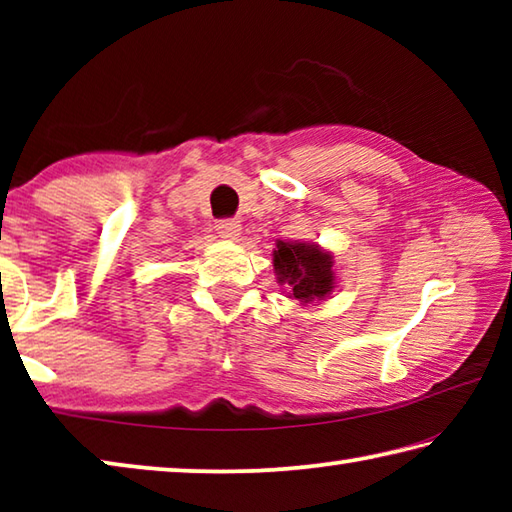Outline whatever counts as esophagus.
Masks as SVG:
<instances>
[{"label": "esophagus", "instance_id": "esophagus-1", "mask_svg": "<svg viewBox=\"0 0 512 512\" xmlns=\"http://www.w3.org/2000/svg\"><path fill=\"white\" fill-rule=\"evenodd\" d=\"M216 232H219V237H223V239L235 241L241 235V221L239 219H223L216 223Z\"/></svg>", "mask_w": 512, "mask_h": 512}]
</instances>
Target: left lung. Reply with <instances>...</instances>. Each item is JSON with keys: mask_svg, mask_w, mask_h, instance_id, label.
Masks as SVG:
<instances>
[{"mask_svg": "<svg viewBox=\"0 0 512 512\" xmlns=\"http://www.w3.org/2000/svg\"><path fill=\"white\" fill-rule=\"evenodd\" d=\"M334 259L314 244H287L277 241L273 268L280 284H287L291 298L311 302L325 298L334 289Z\"/></svg>", "mask_w": 512, "mask_h": 512, "instance_id": "obj_1", "label": "left lung"}]
</instances>
